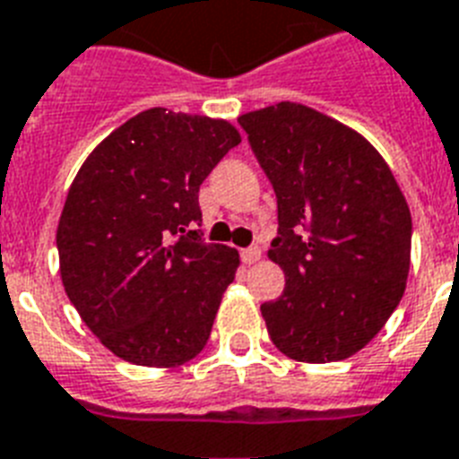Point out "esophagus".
<instances>
[{
	"label": "esophagus",
	"mask_w": 459,
	"mask_h": 459,
	"mask_svg": "<svg viewBox=\"0 0 459 459\" xmlns=\"http://www.w3.org/2000/svg\"><path fill=\"white\" fill-rule=\"evenodd\" d=\"M260 257H263V251H260L257 246H251V248H244V251H241V260H244L246 264H255Z\"/></svg>",
	"instance_id": "34e87169"
}]
</instances>
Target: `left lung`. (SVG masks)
Instances as JSON below:
<instances>
[{
	"instance_id": "8db88e82",
	"label": "left lung",
	"mask_w": 459,
	"mask_h": 459,
	"mask_svg": "<svg viewBox=\"0 0 459 459\" xmlns=\"http://www.w3.org/2000/svg\"><path fill=\"white\" fill-rule=\"evenodd\" d=\"M238 124L279 208L267 255L286 274V289L260 305L272 342L302 363L350 359L406 290V196L368 140L324 112L283 100L246 112Z\"/></svg>"
}]
</instances>
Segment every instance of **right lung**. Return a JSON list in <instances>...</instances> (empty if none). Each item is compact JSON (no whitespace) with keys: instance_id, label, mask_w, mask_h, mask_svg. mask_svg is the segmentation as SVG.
I'll return each instance as SVG.
<instances>
[{"instance_id":"1","label":"right lung","mask_w":459,"mask_h":459,"mask_svg":"<svg viewBox=\"0 0 459 459\" xmlns=\"http://www.w3.org/2000/svg\"><path fill=\"white\" fill-rule=\"evenodd\" d=\"M241 143L225 119L152 108L115 128L67 192L60 279L91 333L135 366L176 368L204 350L237 248L206 244L199 185Z\"/></svg>"}]
</instances>
